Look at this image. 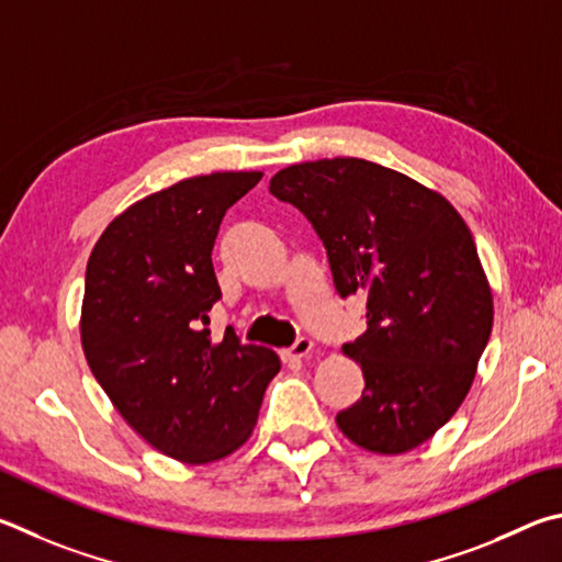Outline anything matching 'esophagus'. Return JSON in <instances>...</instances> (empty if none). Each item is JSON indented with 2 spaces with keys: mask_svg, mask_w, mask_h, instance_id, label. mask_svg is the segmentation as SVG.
Segmentation results:
<instances>
[{
  "mask_svg": "<svg viewBox=\"0 0 562 562\" xmlns=\"http://www.w3.org/2000/svg\"><path fill=\"white\" fill-rule=\"evenodd\" d=\"M311 350H313V340L311 338H306V336H301L296 342H293L291 348H286L281 352V358L283 360H303V358H308L311 356Z\"/></svg>",
  "mask_w": 562,
  "mask_h": 562,
  "instance_id": "obj_1",
  "label": "esophagus"
}]
</instances>
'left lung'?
Wrapping results in <instances>:
<instances>
[{
  "label": "left lung",
  "instance_id": "obj_1",
  "mask_svg": "<svg viewBox=\"0 0 562 562\" xmlns=\"http://www.w3.org/2000/svg\"><path fill=\"white\" fill-rule=\"evenodd\" d=\"M269 192L313 224L340 299H368V330L342 346L366 390L340 431L375 454L419 447L464 402L494 326L469 226L439 192L358 157L291 165Z\"/></svg>",
  "mask_w": 562,
  "mask_h": 562
}]
</instances>
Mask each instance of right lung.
Masks as SVG:
<instances>
[{
    "label": "right lung",
    "instance_id": "1",
    "mask_svg": "<svg viewBox=\"0 0 562 562\" xmlns=\"http://www.w3.org/2000/svg\"><path fill=\"white\" fill-rule=\"evenodd\" d=\"M261 172H212L115 216L86 266L81 342L88 368L147 445L187 464L239 449L281 360L234 328L212 340L222 299L212 249L226 210Z\"/></svg>",
    "mask_w": 562,
    "mask_h": 562
}]
</instances>
